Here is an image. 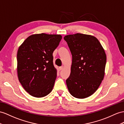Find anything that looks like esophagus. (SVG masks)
I'll use <instances>...</instances> for the list:
<instances>
[{
  "mask_svg": "<svg viewBox=\"0 0 124 124\" xmlns=\"http://www.w3.org/2000/svg\"><path fill=\"white\" fill-rule=\"evenodd\" d=\"M63 68H64V66H60V67L59 68V69H60V70H62L63 69Z\"/></svg>",
  "mask_w": 124,
  "mask_h": 124,
  "instance_id": "esophagus-1",
  "label": "esophagus"
}]
</instances>
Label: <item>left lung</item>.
Wrapping results in <instances>:
<instances>
[{
    "label": "left lung",
    "instance_id": "obj_1",
    "mask_svg": "<svg viewBox=\"0 0 124 124\" xmlns=\"http://www.w3.org/2000/svg\"><path fill=\"white\" fill-rule=\"evenodd\" d=\"M72 55L71 73L66 83L69 92L78 98L91 96L103 80L106 55L95 37L81 33L64 37Z\"/></svg>",
    "mask_w": 124,
    "mask_h": 124
}]
</instances>
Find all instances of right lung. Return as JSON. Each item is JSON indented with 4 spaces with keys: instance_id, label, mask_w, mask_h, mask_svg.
Wrapping results in <instances>:
<instances>
[{
    "instance_id": "add662e5",
    "label": "right lung",
    "mask_w": 124,
    "mask_h": 124,
    "mask_svg": "<svg viewBox=\"0 0 124 124\" xmlns=\"http://www.w3.org/2000/svg\"><path fill=\"white\" fill-rule=\"evenodd\" d=\"M62 36L41 33L31 35L18 50L19 80L31 96L42 97L52 91L56 78L52 54Z\"/></svg>"
}]
</instances>
